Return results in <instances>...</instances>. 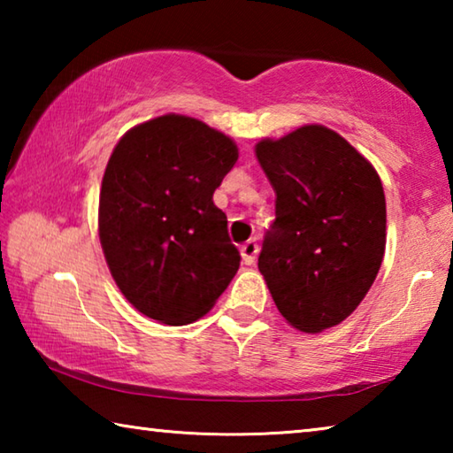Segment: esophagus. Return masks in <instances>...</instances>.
<instances>
[{
  "label": "esophagus",
  "mask_w": 453,
  "mask_h": 453,
  "mask_svg": "<svg viewBox=\"0 0 453 453\" xmlns=\"http://www.w3.org/2000/svg\"><path fill=\"white\" fill-rule=\"evenodd\" d=\"M240 251H242L243 264L245 265H251V264H256V256H257V251H259V245L256 243V240H250L248 243L242 245Z\"/></svg>",
  "instance_id": "esophagus-1"
}]
</instances>
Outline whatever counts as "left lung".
I'll return each instance as SVG.
<instances>
[{
	"mask_svg": "<svg viewBox=\"0 0 453 453\" xmlns=\"http://www.w3.org/2000/svg\"><path fill=\"white\" fill-rule=\"evenodd\" d=\"M275 191L257 267L283 318L305 334L346 319L386 250V196L372 164L324 126L256 145Z\"/></svg>",
	"mask_w": 453,
	"mask_h": 453,
	"instance_id": "left-lung-1",
	"label": "left lung"
}]
</instances>
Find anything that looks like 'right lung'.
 Returning <instances> with one entry per match:
<instances>
[{"label": "right lung", "instance_id": "add662e5", "mask_svg": "<svg viewBox=\"0 0 453 453\" xmlns=\"http://www.w3.org/2000/svg\"><path fill=\"white\" fill-rule=\"evenodd\" d=\"M237 162L227 135L162 116L121 137L99 194V242L121 294L167 326L208 313L240 267L226 213L213 203Z\"/></svg>", "mask_w": 453, "mask_h": 453}]
</instances>
